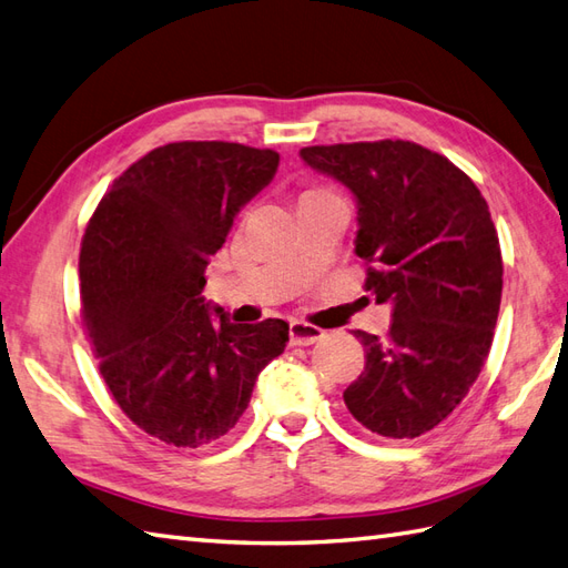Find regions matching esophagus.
<instances>
[{"label": "esophagus", "instance_id": "34e87169", "mask_svg": "<svg viewBox=\"0 0 568 568\" xmlns=\"http://www.w3.org/2000/svg\"><path fill=\"white\" fill-rule=\"evenodd\" d=\"M322 336L324 332L320 326H314L310 322H290V344L293 346H310Z\"/></svg>", "mask_w": 568, "mask_h": 568}]
</instances>
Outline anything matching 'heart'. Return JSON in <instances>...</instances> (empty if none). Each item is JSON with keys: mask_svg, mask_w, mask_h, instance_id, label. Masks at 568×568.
<instances>
[{"mask_svg": "<svg viewBox=\"0 0 568 568\" xmlns=\"http://www.w3.org/2000/svg\"><path fill=\"white\" fill-rule=\"evenodd\" d=\"M320 191H328V189H324V186H314V189H310V191H305V193H320ZM302 193V195H305Z\"/></svg>", "mask_w": 568, "mask_h": 568, "instance_id": "obj_1", "label": "heart"}]
</instances>
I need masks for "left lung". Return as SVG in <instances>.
I'll list each match as a JSON object with an SVG mask.
<instances>
[{"label": "left lung", "mask_w": 568, "mask_h": 568, "mask_svg": "<svg viewBox=\"0 0 568 568\" xmlns=\"http://www.w3.org/2000/svg\"><path fill=\"white\" fill-rule=\"evenodd\" d=\"M300 154L355 195L365 290L392 305L385 338L353 332L365 367L344 402L382 438H418L455 412L489 358L504 290L489 205L463 169L408 140Z\"/></svg>", "instance_id": "left-lung-1"}]
</instances>
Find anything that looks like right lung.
Wrapping results in <instances>:
<instances>
[{"label": "right lung", "instance_id": "obj_1", "mask_svg": "<svg viewBox=\"0 0 568 568\" xmlns=\"http://www.w3.org/2000/svg\"><path fill=\"white\" fill-rule=\"evenodd\" d=\"M281 156L240 142H169L130 164L91 215L82 322L123 414L152 438L201 447L232 430L258 373L287 344L283 320H213L205 268Z\"/></svg>", "mask_w": 568, "mask_h": 568}]
</instances>
